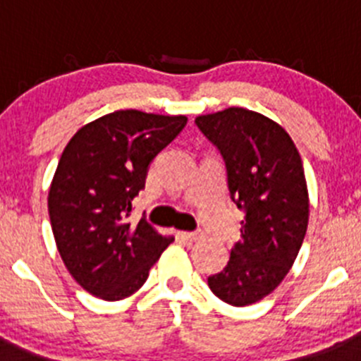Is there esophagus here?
<instances>
[{
  "label": "esophagus",
  "instance_id": "1",
  "mask_svg": "<svg viewBox=\"0 0 361 361\" xmlns=\"http://www.w3.org/2000/svg\"><path fill=\"white\" fill-rule=\"evenodd\" d=\"M178 235H180L181 239H185V241H199V239L202 238V232H178Z\"/></svg>",
  "mask_w": 361,
  "mask_h": 361
}]
</instances>
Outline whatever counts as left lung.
I'll list each match as a JSON object with an SVG mask.
<instances>
[{
	"label": "left lung",
	"mask_w": 361,
	"mask_h": 361,
	"mask_svg": "<svg viewBox=\"0 0 361 361\" xmlns=\"http://www.w3.org/2000/svg\"><path fill=\"white\" fill-rule=\"evenodd\" d=\"M227 164L228 190L246 211L241 241L211 292L243 307L274 292L292 269L309 224V192L290 134L262 113L232 106L195 118Z\"/></svg>",
	"instance_id": "8db88e82"
}]
</instances>
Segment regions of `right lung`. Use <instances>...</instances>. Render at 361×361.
I'll return each mask as SVG.
<instances>
[{
    "mask_svg": "<svg viewBox=\"0 0 361 361\" xmlns=\"http://www.w3.org/2000/svg\"><path fill=\"white\" fill-rule=\"evenodd\" d=\"M185 123V115L118 110L68 141L50 183V225L69 274L89 293L122 300L137 292L174 241L145 218H127L150 162Z\"/></svg>",
    "mask_w": 361,
    "mask_h": 361,
    "instance_id": "1",
    "label": "right lung"
}]
</instances>
